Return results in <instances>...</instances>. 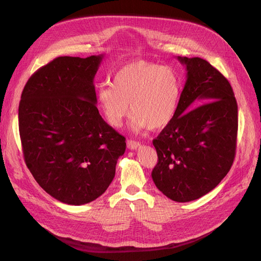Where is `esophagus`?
Here are the masks:
<instances>
[{
  "label": "esophagus",
  "instance_id": "esophagus-1",
  "mask_svg": "<svg viewBox=\"0 0 261 261\" xmlns=\"http://www.w3.org/2000/svg\"><path fill=\"white\" fill-rule=\"evenodd\" d=\"M127 147L132 150H135L137 149L138 147H140V143L139 141H136V140H132V139H128L127 140Z\"/></svg>",
  "mask_w": 261,
  "mask_h": 261
}]
</instances>
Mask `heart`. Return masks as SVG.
Returning <instances> with one entry per match:
<instances>
[{"mask_svg": "<svg viewBox=\"0 0 261 261\" xmlns=\"http://www.w3.org/2000/svg\"><path fill=\"white\" fill-rule=\"evenodd\" d=\"M179 93L180 83L174 69L140 60L118 69L113 85H102L98 100L110 125L121 127L132 110L130 127L141 132L167 126L175 115Z\"/></svg>", "mask_w": 261, "mask_h": 261, "instance_id": "1", "label": "heart"}]
</instances>
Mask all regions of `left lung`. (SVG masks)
Listing matches in <instances>:
<instances>
[{"label": "left lung", "instance_id": "8db88e82", "mask_svg": "<svg viewBox=\"0 0 261 261\" xmlns=\"http://www.w3.org/2000/svg\"><path fill=\"white\" fill-rule=\"evenodd\" d=\"M187 75L173 120L155 139L151 176L168 198L198 199L230 171L238 138V103L226 78L200 58H177Z\"/></svg>", "mask_w": 261, "mask_h": 261}]
</instances>
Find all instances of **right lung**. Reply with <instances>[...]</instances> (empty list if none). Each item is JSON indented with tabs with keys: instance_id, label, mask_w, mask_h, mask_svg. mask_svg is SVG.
<instances>
[{
	"instance_id": "obj_1",
	"label": "right lung",
	"mask_w": 261,
	"mask_h": 261,
	"mask_svg": "<svg viewBox=\"0 0 261 261\" xmlns=\"http://www.w3.org/2000/svg\"><path fill=\"white\" fill-rule=\"evenodd\" d=\"M103 55L60 57L39 68L18 109L23 159L37 183L73 206L93 201L115 175L125 137L99 114L93 78Z\"/></svg>"
}]
</instances>
